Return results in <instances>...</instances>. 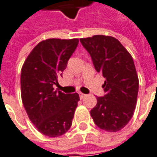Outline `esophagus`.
Listing matches in <instances>:
<instances>
[{
  "mask_svg": "<svg viewBox=\"0 0 157 157\" xmlns=\"http://www.w3.org/2000/svg\"><path fill=\"white\" fill-rule=\"evenodd\" d=\"M78 94H79V98H80V99L84 98L86 97V94H84V93H82V92H79Z\"/></svg>",
  "mask_w": 157,
  "mask_h": 157,
  "instance_id": "34e87169",
  "label": "esophagus"
}]
</instances>
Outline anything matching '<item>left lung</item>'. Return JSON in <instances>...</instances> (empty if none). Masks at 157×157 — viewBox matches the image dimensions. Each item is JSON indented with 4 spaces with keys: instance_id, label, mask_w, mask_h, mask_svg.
I'll return each instance as SVG.
<instances>
[{
    "instance_id": "8db88e82",
    "label": "left lung",
    "mask_w": 157,
    "mask_h": 157,
    "mask_svg": "<svg viewBox=\"0 0 157 157\" xmlns=\"http://www.w3.org/2000/svg\"><path fill=\"white\" fill-rule=\"evenodd\" d=\"M80 42L96 71L105 78L102 86L105 94L97 98L91 117L102 130L118 131L131 119L136 105L139 81L133 59L114 37L94 35Z\"/></svg>"
}]
</instances>
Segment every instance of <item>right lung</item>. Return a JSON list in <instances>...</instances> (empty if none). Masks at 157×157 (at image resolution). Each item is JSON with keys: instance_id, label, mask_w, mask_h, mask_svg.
Returning a JSON list of instances; mask_svg holds the SVG:
<instances>
[{"instance_id": "add662e5", "label": "right lung", "mask_w": 157, "mask_h": 157, "mask_svg": "<svg viewBox=\"0 0 157 157\" xmlns=\"http://www.w3.org/2000/svg\"><path fill=\"white\" fill-rule=\"evenodd\" d=\"M78 39H49L40 42L21 68V99L29 119L38 130L57 137L71 128L79 96L55 91L59 77L76 50Z\"/></svg>"}]
</instances>
